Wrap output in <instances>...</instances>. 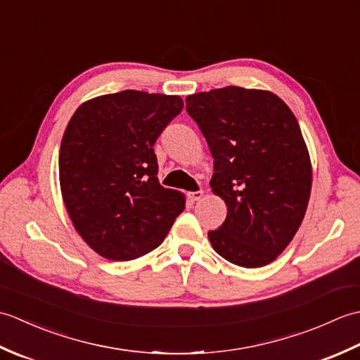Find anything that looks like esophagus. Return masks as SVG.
<instances>
[{"label":"esophagus","instance_id":"esophagus-1","mask_svg":"<svg viewBox=\"0 0 360 360\" xmlns=\"http://www.w3.org/2000/svg\"><path fill=\"white\" fill-rule=\"evenodd\" d=\"M187 196H188L190 201H200L201 198L204 196V192H202V190H198V192H190V193H187Z\"/></svg>","mask_w":360,"mask_h":360}]
</instances>
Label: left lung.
<instances>
[{"label":"left lung","instance_id":"1","mask_svg":"<svg viewBox=\"0 0 360 360\" xmlns=\"http://www.w3.org/2000/svg\"><path fill=\"white\" fill-rule=\"evenodd\" d=\"M213 158L212 192L223 226L209 232L218 255L241 267L272 263L307 213L312 167L289 106L271 91L226 86L186 97Z\"/></svg>","mask_w":360,"mask_h":360}]
</instances>
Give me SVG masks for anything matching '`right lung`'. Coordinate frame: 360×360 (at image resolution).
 Listing matches in <instances>:
<instances>
[{
	"label": "right lung",
	"instance_id": "add662e5",
	"mask_svg": "<svg viewBox=\"0 0 360 360\" xmlns=\"http://www.w3.org/2000/svg\"><path fill=\"white\" fill-rule=\"evenodd\" d=\"M182 108L179 96L127 89L82 103L68 124L60 188L75 231L101 257L148 254L186 209L184 195L159 184L153 150Z\"/></svg>",
	"mask_w": 360,
	"mask_h": 360
}]
</instances>
